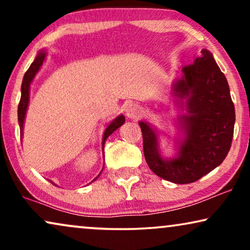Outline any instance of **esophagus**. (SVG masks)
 Instances as JSON below:
<instances>
[{
  "mask_svg": "<svg viewBox=\"0 0 250 250\" xmlns=\"http://www.w3.org/2000/svg\"><path fill=\"white\" fill-rule=\"evenodd\" d=\"M141 111H142L141 107H140L138 104H128L127 107H126V110H125L126 116H127L129 119L139 118L140 116H141Z\"/></svg>",
  "mask_w": 250,
  "mask_h": 250,
  "instance_id": "34e87169",
  "label": "esophagus"
}]
</instances>
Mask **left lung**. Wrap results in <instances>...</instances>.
<instances>
[{"instance_id": "obj_1", "label": "left lung", "mask_w": 250, "mask_h": 250, "mask_svg": "<svg viewBox=\"0 0 250 250\" xmlns=\"http://www.w3.org/2000/svg\"><path fill=\"white\" fill-rule=\"evenodd\" d=\"M173 97L184 114L177 117L182 133L173 158L160 155L158 132L148 122H139L146 162L156 175L176 184L196 182L220 166L231 148L235 122L234 105L227 78L213 54L204 49L182 77L173 84Z\"/></svg>"}]
</instances>
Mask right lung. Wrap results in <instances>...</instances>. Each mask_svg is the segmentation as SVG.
Returning a JSON list of instances; mask_svg holds the SVG:
<instances>
[{
  "instance_id": "add662e5",
  "label": "right lung",
  "mask_w": 250,
  "mask_h": 250,
  "mask_svg": "<svg viewBox=\"0 0 250 250\" xmlns=\"http://www.w3.org/2000/svg\"><path fill=\"white\" fill-rule=\"evenodd\" d=\"M45 57H46V52L45 51H40L39 54H37L35 60L33 61V63L30 64V67L28 68V70L26 71V74L23 75L22 78V84H21V98H20V102L18 105V122H19V126H20V136L22 139V131H23V123H25V117H26V112H27V108H28V104H29V90H30V84L34 80V77L36 76V74L39 73L41 67L44 61H45ZM125 123V117L123 115H119L116 117L114 121L110 122V124L107 126V128L104 129V138H102V150H104V142L105 140L108 139L109 135H111L116 129L121 127V126ZM104 170V168H102ZM101 170V172H102ZM100 172V174H101ZM100 174L95 177L93 181H95L100 176ZM92 181V182H93ZM51 183L54 184L52 181H50ZM56 186V184H54Z\"/></svg>"
}]
</instances>
